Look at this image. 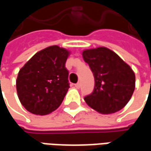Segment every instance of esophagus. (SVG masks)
<instances>
[{"instance_id": "esophagus-1", "label": "esophagus", "mask_w": 151, "mask_h": 151, "mask_svg": "<svg viewBox=\"0 0 151 151\" xmlns=\"http://www.w3.org/2000/svg\"><path fill=\"white\" fill-rule=\"evenodd\" d=\"M74 86H75L76 88H78V89H79L80 87H81V84H80V82H78V83H76Z\"/></svg>"}]
</instances>
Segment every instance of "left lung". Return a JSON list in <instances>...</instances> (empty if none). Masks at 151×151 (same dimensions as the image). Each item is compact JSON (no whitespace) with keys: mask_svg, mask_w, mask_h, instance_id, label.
<instances>
[{"mask_svg":"<svg viewBox=\"0 0 151 151\" xmlns=\"http://www.w3.org/2000/svg\"><path fill=\"white\" fill-rule=\"evenodd\" d=\"M83 59L95 78V87L84 97L86 103L102 114L120 111L135 89V74L116 53L104 47L84 50Z\"/></svg>","mask_w":151,"mask_h":151,"instance_id":"1","label":"left lung"}]
</instances>
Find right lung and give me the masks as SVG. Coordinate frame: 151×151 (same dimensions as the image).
Instances as JSON below:
<instances>
[{"label":"right lung","instance_id":"1","mask_svg":"<svg viewBox=\"0 0 151 151\" xmlns=\"http://www.w3.org/2000/svg\"><path fill=\"white\" fill-rule=\"evenodd\" d=\"M69 52L54 45L38 52L19 70L18 99L28 111L47 115L61 104L69 88L65 68Z\"/></svg>","mask_w":151,"mask_h":151}]
</instances>
